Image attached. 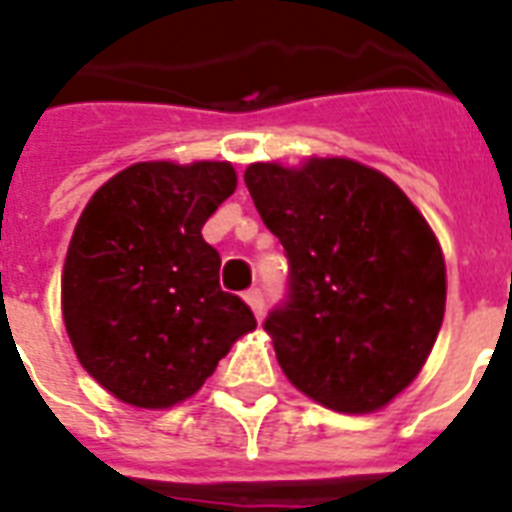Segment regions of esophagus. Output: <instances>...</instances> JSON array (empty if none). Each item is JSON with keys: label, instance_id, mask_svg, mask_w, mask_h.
I'll list each match as a JSON object with an SVG mask.
<instances>
[{"label": "esophagus", "instance_id": "esophagus-1", "mask_svg": "<svg viewBox=\"0 0 512 512\" xmlns=\"http://www.w3.org/2000/svg\"><path fill=\"white\" fill-rule=\"evenodd\" d=\"M244 300H247L249 308L255 311V317H257V319H263V314H265V298H263V292H260V290H249L247 295H244Z\"/></svg>", "mask_w": 512, "mask_h": 512}]
</instances>
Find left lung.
Segmentation results:
<instances>
[{
  "label": "left lung",
  "instance_id": "obj_1",
  "mask_svg": "<svg viewBox=\"0 0 512 512\" xmlns=\"http://www.w3.org/2000/svg\"><path fill=\"white\" fill-rule=\"evenodd\" d=\"M244 182L290 263L265 317L303 395L370 413L419 376L446 311V263L427 220L381 171L346 158L252 163Z\"/></svg>",
  "mask_w": 512,
  "mask_h": 512
}]
</instances>
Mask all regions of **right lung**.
<instances>
[{
	"instance_id": "add662e5",
	"label": "right lung",
	"mask_w": 512,
	"mask_h": 512,
	"mask_svg": "<svg viewBox=\"0 0 512 512\" xmlns=\"http://www.w3.org/2000/svg\"><path fill=\"white\" fill-rule=\"evenodd\" d=\"M236 190L230 163H136L101 185L66 252L61 303L77 360L136 408L195 395L252 308L220 287L204 222Z\"/></svg>"
}]
</instances>
